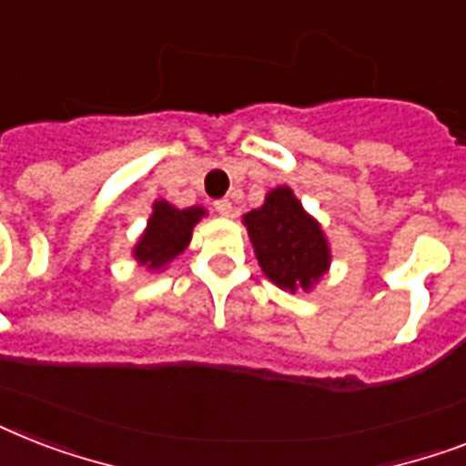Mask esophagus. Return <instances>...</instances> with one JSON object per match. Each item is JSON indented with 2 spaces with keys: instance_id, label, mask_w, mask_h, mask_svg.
<instances>
[{
  "instance_id": "34e87169",
  "label": "esophagus",
  "mask_w": 466,
  "mask_h": 466,
  "mask_svg": "<svg viewBox=\"0 0 466 466\" xmlns=\"http://www.w3.org/2000/svg\"><path fill=\"white\" fill-rule=\"evenodd\" d=\"M215 210H218L219 215H222V218H232V212H234L232 200H227V198H222V200H218V203H215Z\"/></svg>"
}]
</instances>
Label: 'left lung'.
I'll return each instance as SVG.
<instances>
[{
  "label": "left lung",
  "mask_w": 466,
  "mask_h": 466,
  "mask_svg": "<svg viewBox=\"0 0 466 466\" xmlns=\"http://www.w3.org/2000/svg\"><path fill=\"white\" fill-rule=\"evenodd\" d=\"M263 276L280 290L309 292L331 268V247L317 218L290 186L266 193L261 208L241 218Z\"/></svg>",
  "instance_id": "obj_1"
}]
</instances>
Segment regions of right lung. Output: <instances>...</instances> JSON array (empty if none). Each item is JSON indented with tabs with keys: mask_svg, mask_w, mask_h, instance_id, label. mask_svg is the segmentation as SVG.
<instances>
[{
	"mask_svg": "<svg viewBox=\"0 0 466 466\" xmlns=\"http://www.w3.org/2000/svg\"><path fill=\"white\" fill-rule=\"evenodd\" d=\"M208 215L203 205L176 208L168 200H155L145 232L135 241L133 258L149 273H159L188 248L193 227Z\"/></svg>",
	"mask_w": 466,
	"mask_h": 466,
	"instance_id": "obj_1",
	"label": "right lung"
}]
</instances>
